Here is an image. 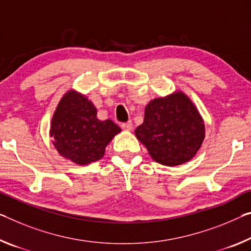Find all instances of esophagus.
<instances>
[{"instance_id":"obj_1","label":"esophagus","mask_w":251,"mask_h":251,"mask_svg":"<svg viewBox=\"0 0 251 251\" xmlns=\"http://www.w3.org/2000/svg\"><path fill=\"white\" fill-rule=\"evenodd\" d=\"M122 128L125 129V130H132V128H133L132 121H128L127 123H124V124H122Z\"/></svg>"}]
</instances>
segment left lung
Listing matches in <instances>:
<instances>
[{
  "label": "left lung",
  "instance_id": "obj_1",
  "mask_svg": "<svg viewBox=\"0 0 251 251\" xmlns=\"http://www.w3.org/2000/svg\"><path fill=\"white\" fill-rule=\"evenodd\" d=\"M135 135L155 162L176 166L196 156L203 143L205 128L190 98L176 91L146 105L144 122L135 129Z\"/></svg>",
  "mask_w": 251,
  "mask_h": 251
}]
</instances>
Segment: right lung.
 <instances>
[{"label": "right lung", "instance_id": "right-lung-1", "mask_svg": "<svg viewBox=\"0 0 251 251\" xmlns=\"http://www.w3.org/2000/svg\"><path fill=\"white\" fill-rule=\"evenodd\" d=\"M121 130L110 119L99 121L96 107L85 95L69 90L55 108L50 136L61 156L86 165L100 160L106 146Z\"/></svg>", "mask_w": 251, "mask_h": 251}]
</instances>
